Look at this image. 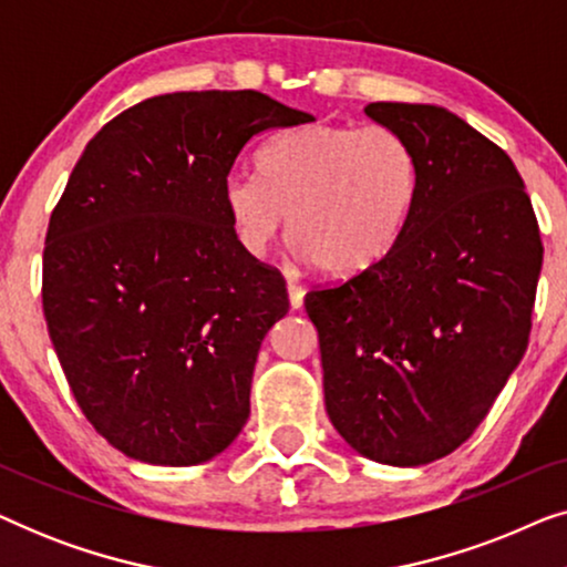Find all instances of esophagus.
I'll return each instance as SVG.
<instances>
[{
  "instance_id": "esophagus-1",
  "label": "esophagus",
  "mask_w": 567,
  "mask_h": 567,
  "mask_svg": "<svg viewBox=\"0 0 567 567\" xmlns=\"http://www.w3.org/2000/svg\"><path fill=\"white\" fill-rule=\"evenodd\" d=\"M305 289H301L299 284H293V281H289V301H291V307L293 309H301V305H305Z\"/></svg>"
}]
</instances>
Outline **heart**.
I'll use <instances>...</instances> for the list:
<instances>
[{"mask_svg": "<svg viewBox=\"0 0 567 567\" xmlns=\"http://www.w3.org/2000/svg\"><path fill=\"white\" fill-rule=\"evenodd\" d=\"M258 167L260 177L235 175L224 190L239 243L260 258L289 219L301 258L336 278L367 274L390 255L421 188L415 150L386 126L281 131Z\"/></svg>", "mask_w": 567, "mask_h": 567, "instance_id": "1", "label": "heart"}]
</instances>
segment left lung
Wrapping results in <instances>:
<instances>
[{
    "label": "left lung",
    "mask_w": 567,
    "mask_h": 567,
    "mask_svg": "<svg viewBox=\"0 0 567 567\" xmlns=\"http://www.w3.org/2000/svg\"><path fill=\"white\" fill-rule=\"evenodd\" d=\"M363 113L408 138L421 188L390 255L305 309L330 423L367 460L417 467L475 433L522 361L545 247L516 165L467 121L417 103Z\"/></svg>",
    "instance_id": "8db88e82"
}]
</instances>
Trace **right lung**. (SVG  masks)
<instances>
[{"mask_svg":"<svg viewBox=\"0 0 567 567\" xmlns=\"http://www.w3.org/2000/svg\"><path fill=\"white\" fill-rule=\"evenodd\" d=\"M315 115L255 90L173 92L105 123L43 250V315L82 413L131 460H214L250 417L286 281L237 239L229 169L252 136Z\"/></svg>","mask_w":567,"mask_h":567,"instance_id":"1","label":"right lung"}]
</instances>
